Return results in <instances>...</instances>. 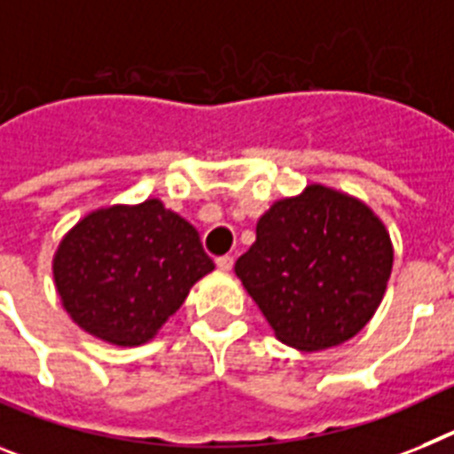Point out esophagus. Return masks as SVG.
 <instances>
[{
    "label": "esophagus",
    "instance_id": "34e87169",
    "mask_svg": "<svg viewBox=\"0 0 454 454\" xmlns=\"http://www.w3.org/2000/svg\"><path fill=\"white\" fill-rule=\"evenodd\" d=\"M216 268H219L221 272H231V268H233V258L219 256V258H216Z\"/></svg>",
    "mask_w": 454,
    "mask_h": 454
}]
</instances>
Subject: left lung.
Returning a JSON list of instances; mask_svg holds the SVG:
<instances>
[{
  "label": "left lung",
  "instance_id": "left-lung-1",
  "mask_svg": "<svg viewBox=\"0 0 454 454\" xmlns=\"http://www.w3.org/2000/svg\"><path fill=\"white\" fill-rule=\"evenodd\" d=\"M390 233L363 200L323 184L277 200L235 274L274 337L325 350L356 337L379 309L392 272Z\"/></svg>",
  "mask_w": 454,
  "mask_h": 454
}]
</instances>
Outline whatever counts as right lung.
I'll list each match as a JSON object with an SVG mask.
<instances>
[{
	"instance_id": "1",
	"label": "right lung",
	"mask_w": 454,
	"mask_h": 454,
	"mask_svg": "<svg viewBox=\"0 0 454 454\" xmlns=\"http://www.w3.org/2000/svg\"><path fill=\"white\" fill-rule=\"evenodd\" d=\"M215 270L196 228L159 198L90 212L62 238L52 277L71 321L115 346H140Z\"/></svg>"
}]
</instances>
